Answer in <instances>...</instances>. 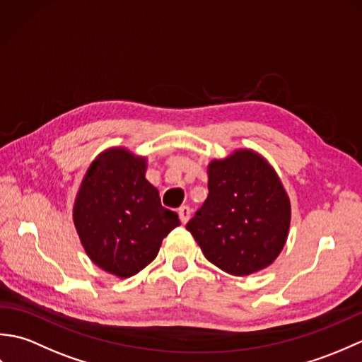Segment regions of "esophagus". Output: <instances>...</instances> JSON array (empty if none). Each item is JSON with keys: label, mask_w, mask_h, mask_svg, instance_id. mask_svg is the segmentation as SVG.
<instances>
[{"label": "esophagus", "mask_w": 362, "mask_h": 362, "mask_svg": "<svg viewBox=\"0 0 362 362\" xmlns=\"http://www.w3.org/2000/svg\"><path fill=\"white\" fill-rule=\"evenodd\" d=\"M179 218H180V221H182V224H187V222H188L189 218H191L189 206H187V205L180 206V209H179Z\"/></svg>", "instance_id": "1"}]
</instances>
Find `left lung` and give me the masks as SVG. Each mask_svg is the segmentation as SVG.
Here are the masks:
<instances>
[{
  "mask_svg": "<svg viewBox=\"0 0 362 362\" xmlns=\"http://www.w3.org/2000/svg\"><path fill=\"white\" fill-rule=\"evenodd\" d=\"M209 197L187 224L205 258L244 276L271 266L288 240L291 202L269 161L238 149L209 163Z\"/></svg>",
  "mask_w": 362,
  "mask_h": 362,
  "instance_id": "8db88e82",
  "label": "left lung"
}]
</instances>
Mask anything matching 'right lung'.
I'll use <instances>...</instances> for the list:
<instances>
[{"mask_svg":"<svg viewBox=\"0 0 362 362\" xmlns=\"http://www.w3.org/2000/svg\"><path fill=\"white\" fill-rule=\"evenodd\" d=\"M148 160L110 148L93 160L76 196L73 221L83 250L103 271L129 279L156 259L161 241L180 226L146 180Z\"/></svg>","mask_w":362,"mask_h":362,"instance_id":"right-lung-1","label":"right lung"}]
</instances>
